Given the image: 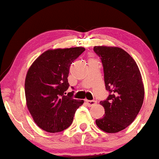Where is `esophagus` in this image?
<instances>
[{
	"label": "esophagus",
	"mask_w": 159,
	"mask_h": 159,
	"mask_svg": "<svg viewBox=\"0 0 159 159\" xmlns=\"http://www.w3.org/2000/svg\"><path fill=\"white\" fill-rule=\"evenodd\" d=\"M86 103H87V104H88V106L89 107H93V106H94L95 104H97V101H96V100H91V101H86Z\"/></svg>",
	"instance_id": "34e87169"
}]
</instances>
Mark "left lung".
<instances>
[{
  "label": "left lung",
  "mask_w": 159,
  "mask_h": 159,
  "mask_svg": "<svg viewBox=\"0 0 159 159\" xmlns=\"http://www.w3.org/2000/svg\"><path fill=\"white\" fill-rule=\"evenodd\" d=\"M101 59L109 96L100 102L104 117L96 120L102 130L115 133L126 128L139 113L144 99V87L139 68L130 55L120 48L95 46Z\"/></svg>",
  "instance_id": "1"
}]
</instances>
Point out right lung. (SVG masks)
Returning <instances> with one entry per match:
<instances>
[{"label":"right lung","mask_w":159,"mask_h":159,"mask_svg":"<svg viewBox=\"0 0 159 159\" xmlns=\"http://www.w3.org/2000/svg\"><path fill=\"white\" fill-rule=\"evenodd\" d=\"M85 51L84 48L48 50L29 69L25 96L29 111L35 123L48 133H59L72 124L75 111L84 103L66 93L72 62ZM73 89L74 88L71 87Z\"/></svg>","instance_id":"add662e5"}]
</instances>
